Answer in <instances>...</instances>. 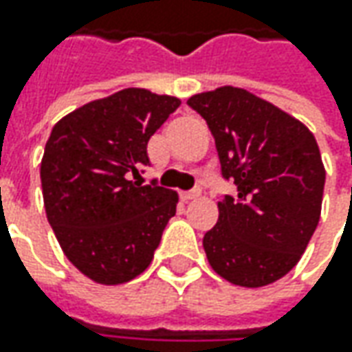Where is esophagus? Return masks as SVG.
I'll return each mask as SVG.
<instances>
[{"mask_svg": "<svg viewBox=\"0 0 352 352\" xmlns=\"http://www.w3.org/2000/svg\"><path fill=\"white\" fill-rule=\"evenodd\" d=\"M199 194H201L199 188H196V190H188V192H180V199H182V201H192V199L199 197Z\"/></svg>", "mask_w": 352, "mask_h": 352, "instance_id": "34e87169", "label": "esophagus"}]
</instances>
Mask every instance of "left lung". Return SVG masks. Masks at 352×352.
Masks as SVG:
<instances>
[{"mask_svg": "<svg viewBox=\"0 0 352 352\" xmlns=\"http://www.w3.org/2000/svg\"><path fill=\"white\" fill-rule=\"evenodd\" d=\"M188 105L210 127L223 180L236 186L204 236L211 268L236 286L272 284L298 264L319 223L325 170L316 137L247 89L225 86Z\"/></svg>", "mask_w": 352, "mask_h": 352, "instance_id": "left-lung-1", "label": "left lung"}]
</instances>
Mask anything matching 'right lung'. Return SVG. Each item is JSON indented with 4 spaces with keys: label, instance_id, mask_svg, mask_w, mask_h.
I'll return each instance as SVG.
<instances>
[{
    "label": "right lung",
    "instance_id": "right-lung-1",
    "mask_svg": "<svg viewBox=\"0 0 352 352\" xmlns=\"http://www.w3.org/2000/svg\"><path fill=\"white\" fill-rule=\"evenodd\" d=\"M178 107V98L129 88L52 127L41 162L47 219L68 261L100 284L144 272L176 215V192L132 178L151 166L148 139Z\"/></svg>",
    "mask_w": 352,
    "mask_h": 352
}]
</instances>
